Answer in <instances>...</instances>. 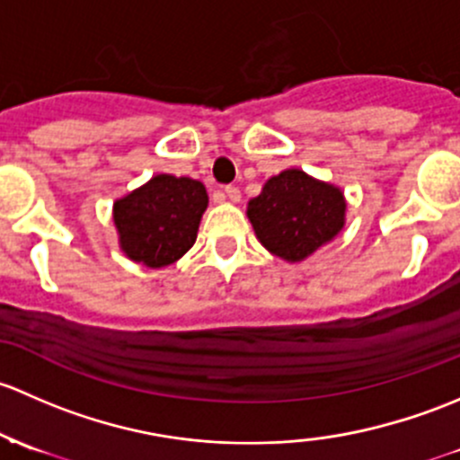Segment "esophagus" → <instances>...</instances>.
Returning <instances> with one entry per match:
<instances>
[{
  "label": "esophagus",
  "instance_id": "1",
  "mask_svg": "<svg viewBox=\"0 0 460 460\" xmlns=\"http://www.w3.org/2000/svg\"><path fill=\"white\" fill-rule=\"evenodd\" d=\"M224 195L230 199L232 203H236L241 199V190L236 186H226V190H224Z\"/></svg>",
  "mask_w": 460,
  "mask_h": 460
}]
</instances>
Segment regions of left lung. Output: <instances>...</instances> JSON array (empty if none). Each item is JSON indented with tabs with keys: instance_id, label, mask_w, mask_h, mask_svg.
I'll return each instance as SVG.
<instances>
[{
	"instance_id": "8db88e82",
	"label": "left lung",
	"mask_w": 460,
	"mask_h": 460,
	"mask_svg": "<svg viewBox=\"0 0 460 460\" xmlns=\"http://www.w3.org/2000/svg\"><path fill=\"white\" fill-rule=\"evenodd\" d=\"M248 219L265 250L299 263L343 230L345 197L332 183L290 168L268 179L261 195L250 199Z\"/></svg>"
}]
</instances>
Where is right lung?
I'll use <instances>...</instances> for the list:
<instances>
[{"label": "right lung", "mask_w": 460, "mask_h": 460, "mask_svg": "<svg viewBox=\"0 0 460 460\" xmlns=\"http://www.w3.org/2000/svg\"><path fill=\"white\" fill-rule=\"evenodd\" d=\"M206 208L208 192L201 181L157 174L115 201L112 219L119 248L135 263L165 268L192 248Z\"/></svg>", "instance_id": "right-lung-1"}]
</instances>
